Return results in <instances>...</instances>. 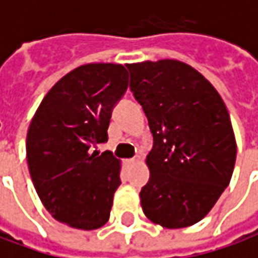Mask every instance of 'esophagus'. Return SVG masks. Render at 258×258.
Here are the masks:
<instances>
[{
	"mask_svg": "<svg viewBox=\"0 0 258 258\" xmlns=\"http://www.w3.org/2000/svg\"><path fill=\"white\" fill-rule=\"evenodd\" d=\"M127 162H128L130 164H134V163L140 162V157H134V159H128Z\"/></svg>",
	"mask_w": 258,
	"mask_h": 258,
	"instance_id": "34e87169",
	"label": "esophagus"
}]
</instances>
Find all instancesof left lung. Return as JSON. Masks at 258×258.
<instances>
[{
    "mask_svg": "<svg viewBox=\"0 0 258 258\" xmlns=\"http://www.w3.org/2000/svg\"><path fill=\"white\" fill-rule=\"evenodd\" d=\"M127 69L153 135L142 210L168 229L194 225L232 177L236 141L227 106L210 81L184 62L146 60Z\"/></svg>",
    "mask_w": 258,
    "mask_h": 258,
    "instance_id": "1",
    "label": "left lung"
}]
</instances>
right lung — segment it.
Returning a JSON list of instances; mask_svg holds the SVG:
<instances>
[{
    "instance_id": "1",
    "label": "right lung",
    "mask_w": 258,
    "mask_h": 258,
    "mask_svg": "<svg viewBox=\"0 0 258 258\" xmlns=\"http://www.w3.org/2000/svg\"><path fill=\"white\" fill-rule=\"evenodd\" d=\"M127 87L123 64L80 66L48 91L31 120L26 155L33 184L49 214L69 227L91 231L109 220L120 162L94 148L107 141Z\"/></svg>"
}]
</instances>
